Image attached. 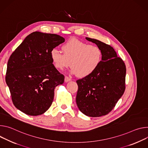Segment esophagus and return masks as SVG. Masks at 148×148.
<instances>
[{
  "instance_id": "obj_1",
  "label": "esophagus",
  "mask_w": 148,
  "mask_h": 148,
  "mask_svg": "<svg viewBox=\"0 0 148 148\" xmlns=\"http://www.w3.org/2000/svg\"><path fill=\"white\" fill-rule=\"evenodd\" d=\"M71 80V77H69L68 76H65L64 77V82H69Z\"/></svg>"
}]
</instances>
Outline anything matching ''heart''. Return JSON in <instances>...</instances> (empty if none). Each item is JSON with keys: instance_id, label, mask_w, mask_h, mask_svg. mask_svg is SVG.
<instances>
[{"instance_id": "obj_1", "label": "heart", "mask_w": 148, "mask_h": 148, "mask_svg": "<svg viewBox=\"0 0 148 148\" xmlns=\"http://www.w3.org/2000/svg\"><path fill=\"white\" fill-rule=\"evenodd\" d=\"M63 53L52 49L50 56L54 66L62 71L69 66L71 73L85 77L93 73L100 64L102 52L97 45H89L76 39H71L62 46Z\"/></svg>"}]
</instances>
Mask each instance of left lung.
<instances>
[{
	"instance_id": "8db88e82",
	"label": "left lung",
	"mask_w": 148,
	"mask_h": 148,
	"mask_svg": "<svg viewBox=\"0 0 148 148\" xmlns=\"http://www.w3.org/2000/svg\"><path fill=\"white\" fill-rule=\"evenodd\" d=\"M86 39L101 49L102 58L93 73L76 81V102L85 115L99 117L109 113L123 95L126 69L123 61L112 46L95 39Z\"/></svg>"
}]
</instances>
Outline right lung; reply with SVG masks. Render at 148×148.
<instances>
[{"label":"right lung","instance_id":"obj_1","mask_svg":"<svg viewBox=\"0 0 148 148\" xmlns=\"http://www.w3.org/2000/svg\"><path fill=\"white\" fill-rule=\"evenodd\" d=\"M64 40L56 34L34 32L10 56L6 82L14 105L24 113L38 116L51 107L55 88L64 77L55 68L50 52Z\"/></svg>","mask_w":148,"mask_h":148}]
</instances>
